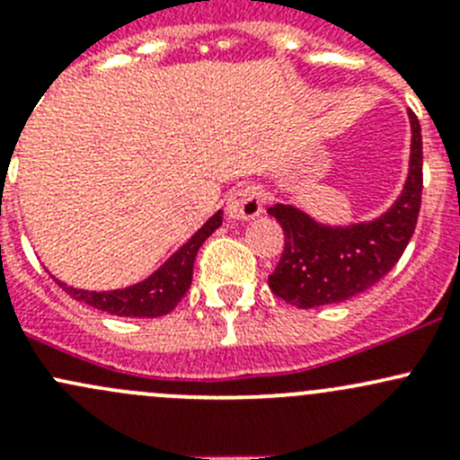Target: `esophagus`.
<instances>
[{"label":"esophagus","mask_w":460,"mask_h":460,"mask_svg":"<svg viewBox=\"0 0 460 460\" xmlns=\"http://www.w3.org/2000/svg\"><path fill=\"white\" fill-rule=\"evenodd\" d=\"M264 196L256 184H243L226 200V216L231 220H252L262 213Z\"/></svg>","instance_id":"esophagus-1"}]
</instances>
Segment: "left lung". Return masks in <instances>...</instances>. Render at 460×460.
I'll return each instance as SVG.
<instances>
[{"mask_svg": "<svg viewBox=\"0 0 460 460\" xmlns=\"http://www.w3.org/2000/svg\"><path fill=\"white\" fill-rule=\"evenodd\" d=\"M411 119L410 175L396 204L372 222L323 226L307 213L276 204L269 216L285 231V249L269 276V289L298 309L342 303L372 289L398 262L414 235L423 196V137Z\"/></svg>", "mask_w": 460, "mask_h": 460, "instance_id": "obj_1", "label": "left lung"}]
</instances>
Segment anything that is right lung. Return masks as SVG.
<instances>
[{
  "label": "right lung",
  "instance_id": "1",
  "mask_svg": "<svg viewBox=\"0 0 460 460\" xmlns=\"http://www.w3.org/2000/svg\"><path fill=\"white\" fill-rule=\"evenodd\" d=\"M222 225V211L208 217L207 225L189 240L184 247H180L151 278L140 282L136 287H127V289L118 291H84L73 289V287L62 285L71 298L80 300V303L91 305V307L100 309V312L113 314V316H127V318H157L164 314L173 312L175 305L187 296L189 287H191L193 278V262H196L198 249L202 247L204 240Z\"/></svg>",
  "mask_w": 460,
  "mask_h": 460
}]
</instances>
